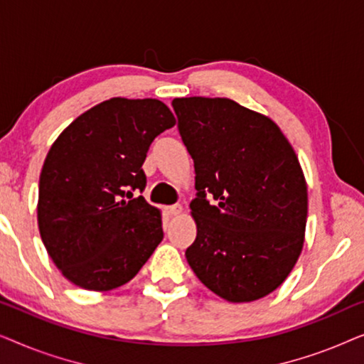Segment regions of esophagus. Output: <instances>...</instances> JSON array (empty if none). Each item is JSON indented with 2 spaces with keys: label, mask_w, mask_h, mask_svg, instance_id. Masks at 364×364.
Returning a JSON list of instances; mask_svg holds the SVG:
<instances>
[{
  "label": "esophagus",
  "mask_w": 364,
  "mask_h": 364,
  "mask_svg": "<svg viewBox=\"0 0 364 364\" xmlns=\"http://www.w3.org/2000/svg\"><path fill=\"white\" fill-rule=\"evenodd\" d=\"M166 210H167L168 215L173 217V215H178V213H182V207L181 205H171V207H167Z\"/></svg>",
  "instance_id": "obj_1"
}]
</instances>
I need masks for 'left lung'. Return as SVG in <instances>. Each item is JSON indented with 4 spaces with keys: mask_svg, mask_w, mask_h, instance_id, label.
<instances>
[{
    "mask_svg": "<svg viewBox=\"0 0 364 364\" xmlns=\"http://www.w3.org/2000/svg\"><path fill=\"white\" fill-rule=\"evenodd\" d=\"M172 107L196 167L188 265L223 300H260L287 280L305 242L308 192L296 154L270 117L232 99L177 97Z\"/></svg>",
    "mask_w": 364,
    "mask_h": 364,
    "instance_id": "8db88e82",
    "label": "left lung"
}]
</instances>
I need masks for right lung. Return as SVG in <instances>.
<instances>
[{
	"label": "right lung",
	"mask_w": 364,
	"mask_h": 364,
	"mask_svg": "<svg viewBox=\"0 0 364 364\" xmlns=\"http://www.w3.org/2000/svg\"><path fill=\"white\" fill-rule=\"evenodd\" d=\"M176 117L157 99L112 97L69 124L39 176L38 227L64 277L84 290L131 282L162 242L161 210L134 192L142 164Z\"/></svg>",
	"instance_id": "right-lung-1"
}]
</instances>
